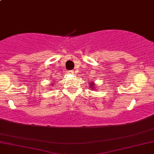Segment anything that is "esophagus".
<instances>
[{"label":"esophagus","mask_w":154,"mask_h":154,"mask_svg":"<svg viewBox=\"0 0 154 154\" xmlns=\"http://www.w3.org/2000/svg\"><path fill=\"white\" fill-rule=\"evenodd\" d=\"M68 73L69 74H73L74 71H73V70H69V71H68Z\"/></svg>","instance_id":"obj_1"}]
</instances>
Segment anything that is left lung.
<instances>
[{
    "instance_id": "obj_1",
    "label": "left lung",
    "mask_w": 154,
    "mask_h": 154,
    "mask_svg": "<svg viewBox=\"0 0 154 154\" xmlns=\"http://www.w3.org/2000/svg\"><path fill=\"white\" fill-rule=\"evenodd\" d=\"M91 85H90V87L92 88V85H93V84H91Z\"/></svg>"
}]
</instances>
